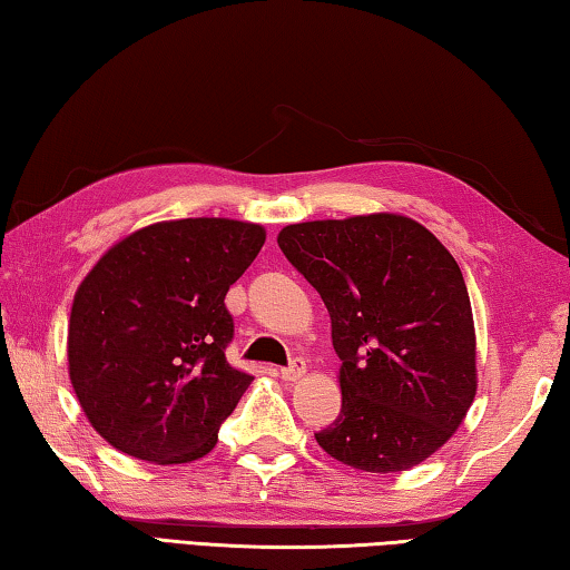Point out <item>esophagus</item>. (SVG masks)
<instances>
[{"label": "esophagus", "mask_w": 570, "mask_h": 570, "mask_svg": "<svg viewBox=\"0 0 570 570\" xmlns=\"http://www.w3.org/2000/svg\"><path fill=\"white\" fill-rule=\"evenodd\" d=\"M283 379L285 381H297V379H303V373H305V361L303 358H293L291 361V366H285L283 371Z\"/></svg>", "instance_id": "obj_1"}]
</instances>
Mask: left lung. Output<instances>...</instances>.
Wrapping results in <instances>:
<instances>
[{"instance_id": "obj_1", "label": "left lung", "mask_w": 570, "mask_h": 570, "mask_svg": "<svg viewBox=\"0 0 570 570\" xmlns=\"http://www.w3.org/2000/svg\"><path fill=\"white\" fill-rule=\"evenodd\" d=\"M277 245L323 297L341 414L315 440L366 472L424 462L478 391L468 285L432 232L399 214L291 224Z\"/></svg>"}]
</instances>
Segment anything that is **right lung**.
Returning a JSON list of instances; mask_svg holds the SVG:
<instances>
[{"label":"right lung","mask_w":570,"mask_h":570,"mask_svg":"<svg viewBox=\"0 0 570 570\" xmlns=\"http://www.w3.org/2000/svg\"><path fill=\"white\" fill-rule=\"evenodd\" d=\"M265 245L259 224L158 222L118 242L82 279L68 328L70 381L96 432L136 460L181 464L217 444L252 384L224 351V305Z\"/></svg>","instance_id":"add662e5"}]
</instances>
